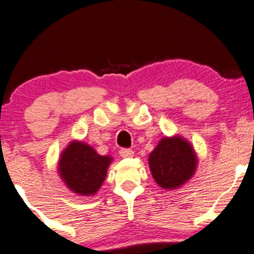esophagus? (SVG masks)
I'll return each mask as SVG.
<instances>
[{
    "label": "esophagus",
    "mask_w": 254,
    "mask_h": 254,
    "mask_svg": "<svg viewBox=\"0 0 254 254\" xmlns=\"http://www.w3.org/2000/svg\"><path fill=\"white\" fill-rule=\"evenodd\" d=\"M120 156L124 158H127V157H132L134 156V151L130 150V148H122V150L119 151Z\"/></svg>",
    "instance_id": "1"
}]
</instances>
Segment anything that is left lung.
<instances>
[{
    "instance_id": "1",
    "label": "left lung",
    "mask_w": 254,
    "mask_h": 254,
    "mask_svg": "<svg viewBox=\"0 0 254 254\" xmlns=\"http://www.w3.org/2000/svg\"><path fill=\"white\" fill-rule=\"evenodd\" d=\"M198 162L194 146L179 134L163 136L148 155L151 175L165 190H176L188 183L195 175Z\"/></svg>"
}]
</instances>
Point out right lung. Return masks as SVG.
Listing matches in <instances>:
<instances>
[{
    "instance_id": "add662e5",
    "label": "right lung",
    "mask_w": 254,
    "mask_h": 254,
    "mask_svg": "<svg viewBox=\"0 0 254 254\" xmlns=\"http://www.w3.org/2000/svg\"><path fill=\"white\" fill-rule=\"evenodd\" d=\"M113 160L111 155H99L89 143L72 140L59 156L58 173L72 193L93 196L101 189Z\"/></svg>"
}]
</instances>
